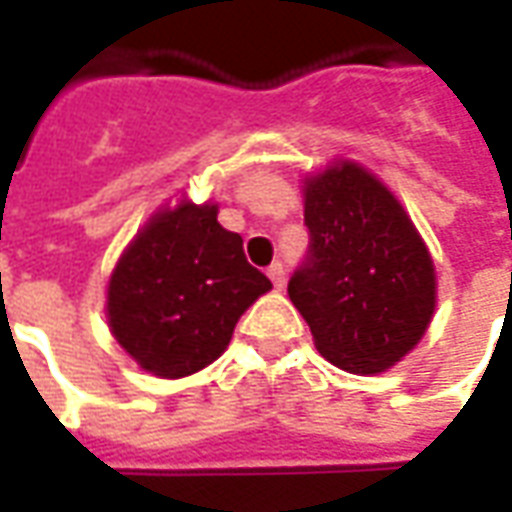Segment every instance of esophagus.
Here are the masks:
<instances>
[{
  "label": "esophagus",
  "instance_id": "esophagus-1",
  "mask_svg": "<svg viewBox=\"0 0 512 512\" xmlns=\"http://www.w3.org/2000/svg\"><path fill=\"white\" fill-rule=\"evenodd\" d=\"M268 279L274 282V288H282L285 285V266L282 263H271L268 266Z\"/></svg>",
  "mask_w": 512,
  "mask_h": 512
}]
</instances>
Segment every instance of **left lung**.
<instances>
[{
  "label": "left lung",
  "mask_w": 512,
  "mask_h": 512,
  "mask_svg": "<svg viewBox=\"0 0 512 512\" xmlns=\"http://www.w3.org/2000/svg\"><path fill=\"white\" fill-rule=\"evenodd\" d=\"M310 246L288 296L321 356L370 376L422 340L436 307L433 260L381 180L343 161L304 186Z\"/></svg>",
  "instance_id": "left-lung-1"
}]
</instances>
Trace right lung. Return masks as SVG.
Here are the masks:
<instances>
[{
	"label": "right lung",
	"instance_id": "1",
	"mask_svg": "<svg viewBox=\"0 0 512 512\" xmlns=\"http://www.w3.org/2000/svg\"><path fill=\"white\" fill-rule=\"evenodd\" d=\"M271 290L216 205L156 213L109 279V326L153 376L180 378L219 359L244 310Z\"/></svg>",
	"mask_w": 512,
	"mask_h": 512
}]
</instances>
